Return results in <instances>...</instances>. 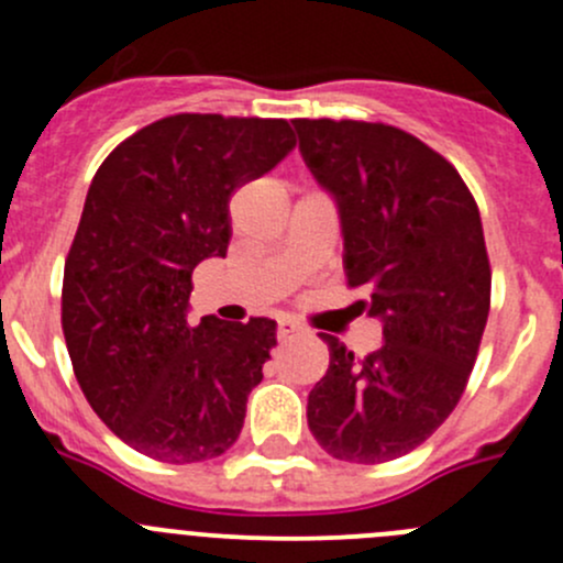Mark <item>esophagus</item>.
Listing matches in <instances>:
<instances>
[{
	"instance_id": "obj_1",
	"label": "esophagus",
	"mask_w": 563,
	"mask_h": 563,
	"mask_svg": "<svg viewBox=\"0 0 563 563\" xmlns=\"http://www.w3.org/2000/svg\"><path fill=\"white\" fill-rule=\"evenodd\" d=\"M305 332V323L294 321V318H280V323H277V338L286 340V338H294V334H302Z\"/></svg>"
}]
</instances>
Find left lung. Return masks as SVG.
I'll return each mask as SVG.
<instances>
[{"label": "left lung", "instance_id": "8db88e82", "mask_svg": "<svg viewBox=\"0 0 563 563\" xmlns=\"http://www.w3.org/2000/svg\"><path fill=\"white\" fill-rule=\"evenodd\" d=\"M305 166L332 196L343 269L382 321V349L354 360L334 334L308 395V428L345 463H387L428 441L463 395L490 313L476 201L439 152L378 122L294 119Z\"/></svg>", "mask_w": 563, "mask_h": 563}]
</instances>
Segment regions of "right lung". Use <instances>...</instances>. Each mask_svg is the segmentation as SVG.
<instances>
[{
	"mask_svg": "<svg viewBox=\"0 0 563 563\" xmlns=\"http://www.w3.org/2000/svg\"><path fill=\"white\" fill-rule=\"evenodd\" d=\"M297 146L286 119L176 113L117 146L65 261L62 329L89 406L163 463L223 455L277 343L272 318L190 313L192 269L225 258L231 192Z\"/></svg>",
	"mask_w": 563,
	"mask_h": 563,
	"instance_id": "obj_1",
	"label": "right lung"
}]
</instances>
